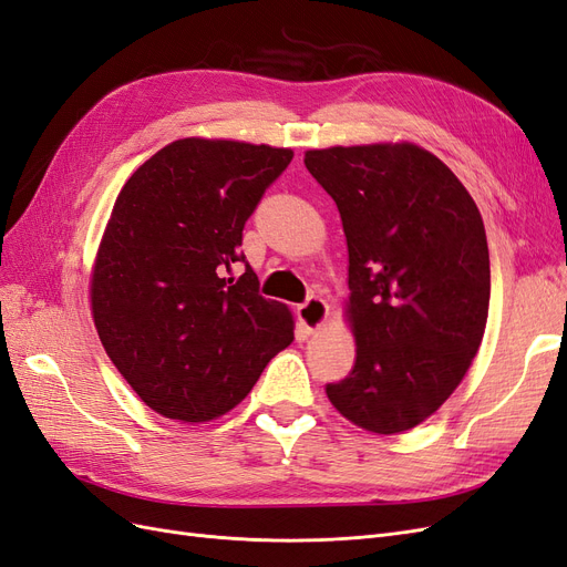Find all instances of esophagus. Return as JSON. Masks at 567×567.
I'll use <instances>...</instances> for the list:
<instances>
[{
  "label": "esophagus",
  "instance_id": "34e87169",
  "mask_svg": "<svg viewBox=\"0 0 567 567\" xmlns=\"http://www.w3.org/2000/svg\"><path fill=\"white\" fill-rule=\"evenodd\" d=\"M326 319H329V305L321 298H310L298 307V321L307 333H317Z\"/></svg>",
  "mask_w": 567,
  "mask_h": 567
}]
</instances>
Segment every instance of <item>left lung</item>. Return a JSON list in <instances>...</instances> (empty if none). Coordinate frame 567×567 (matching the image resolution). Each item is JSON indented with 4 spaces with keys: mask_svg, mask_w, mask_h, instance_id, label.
<instances>
[{
    "mask_svg": "<svg viewBox=\"0 0 567 567\" xmlns=\"http://www.w3.org/2000/svg\"><path fill=\"white\" fill-rule=\"evenodd\" d=\"M348 241L354 367L331 404L375 435L404 433L450 400L483 342L489 250L466 186L431 151L375 142L305 151Z\"/></svg>",
    "mask_w": 567,
    "mask_h": 567,
    "instance_id": "left-lung-1",
    "label": "left lung"
}]
</instances>
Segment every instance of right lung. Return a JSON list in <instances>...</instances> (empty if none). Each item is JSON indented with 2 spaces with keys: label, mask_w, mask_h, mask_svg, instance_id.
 <instances>
[{
  "label": "right lung",
  "mask_w": 567,
  "mask_h": 567,
  "mask_svg": "<svg viewBox=\"0 0 567 567\" xmlns=\"http://www.w3.org/2000/svg\"><path fill=\"white\" fill-rule=\"evenodd\" d=\"M290 161V148L186 136L120 188L92 265V317L156 414L219 419L293 342V315L257 293L255 271L231 277L246 219Z\"/></svg>",
  "instance_id": "right-lung-1"
}]
</instances>
